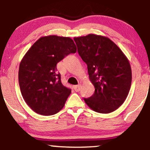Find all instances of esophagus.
Returning a JSON list of instances; mask_svg holds the SVG:
<instances>
[{
	"mask_svg": "<svg viewBox=\"0 0 150 150\" xmlns=\"http://www.w3.org/2000/svg\"><path fill=\"white\" fill-rule=\"evenodd\" d=\"M73 89L75 92H79L81 89V85H77L73 86Z\"/></svg>",
	"mask_w": 150,
	"mask_h": 150,
	"instance_id": "34e87169",
	"label": "esophagus"
}]
</instances>
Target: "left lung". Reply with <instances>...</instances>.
Listing matches in <instances>:
<instances>
[{
	"instance_id": "1",
	"label": "left lung",
	"mask_w": 150,
	"mask_h": 150,
	"mask_svg": "<svg viewBox=\"0 0 150 150\" xmlns=\"http://www.w3.org/2000/svg\"><path fill=\"white\" fill-rule=\"evenodd\" d=\"M77 51L87 65L94 94L84 99L91 109L101 113L116 111L123 104L130 91L131 67L118 46L108 37L90 34L75 37Z\"/></svg>"
}]
</instances>
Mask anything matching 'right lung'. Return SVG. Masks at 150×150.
<instances>
[{"mask_svg":"<svg viewBox=\"0 0 150 150\" xmlns=\"http://www.w3.org/2000/svg\"><path fill=\"white\" fill-rule=\"evenodd\" d=\"M77 48L70 37H42L31 46L19 67L22 97L34 112L44 116L57 113L71 93L61 82L56 65Z\"/></svg>","mask_w":150,"mask_h":150,"instance_id":"obj_1","label":"right lung"}]
</instances>
